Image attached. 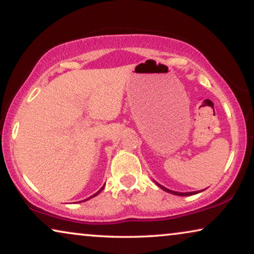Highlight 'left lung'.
<instances>
[{"mask_svg":"<svg viewBox=\"0 0 254 254\" xmlns=\"http://www.w3.org/2000/svg\"><path fill=\"white\" fill-rule=\"evenodd\" d=\"M157 185L161 187L162 190H166V192H169V193H172V194H176V195H180V196H187V195H193V194H196V193H199V192H189V193H180V192H175V190H168V189H165V187H163L162 185H159V184H157Z\"/></svg>","mask_w":254,"mask_h":254,"instance_id":"8db88e82","label":"left lung"}]
</instances>
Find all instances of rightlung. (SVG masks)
Returning a JSON list of instances; mask_svg holds the SVG:
<instances>
[{"instance_id":"right-lung-1","label":"right lung","mask_w":254,"mask_h":254,"mask_svg":"<svg viewBox=\"0 0 254 254\" xmlns=\"http://www.w3.org/2000/svg\"><path fill=\"white\" fill-rule=\"evenodd\" d=\"M103 189H104V187H102V189H100V190H98V192H97V193H96V194H93V195H92V196H96V195H97V194H98V193H99V192H100V190H103ZM92 196H91V197H92Z\"/></svg>"}]
</instances>
